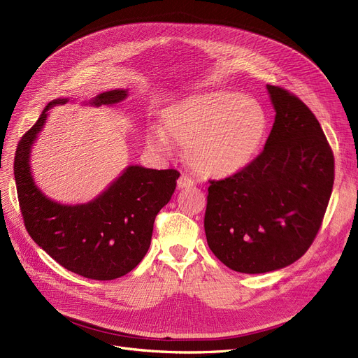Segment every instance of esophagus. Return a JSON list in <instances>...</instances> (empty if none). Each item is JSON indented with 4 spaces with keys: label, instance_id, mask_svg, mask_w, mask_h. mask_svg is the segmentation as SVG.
Returning <instances> with one entry per match:
<instances>
[{
    "label": "esophagus",
    "instance_id": "obj_1",
    "mask_svg": "<svg viewBox=\"0 0 358 358\" xmlns=\"http://www.w3.org/2000/svg\"><path fill=\"white\" fill-rule=\"evenodd\" d=\"M194 185V180L192 178V177H189V176H181L180 178H178V181H177V187H178V190H182V189H190V187H193Z\"/></svg>",
    "mask_w": 358,
    "mask_h": 358
}]
</instances>
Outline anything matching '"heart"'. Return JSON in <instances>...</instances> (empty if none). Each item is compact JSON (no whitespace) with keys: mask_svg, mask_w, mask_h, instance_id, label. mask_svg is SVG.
<instances>
[{"mask_svg":"<svg viewBox=\"0 0 358 358\" xmlns=\"http://www.w3.org/2000/svg\"><path fill=\"white\" fill-rule=\"evenodd\" d=\"M166 131L187 145V158L203 177L227 178L243 171L257 158L266 141L268 117L252 97L216 90L194 94L169 107L164 116ZM148 142L168 150L165 131L152 129Z\"/></svg>","mask_w":358,"mask_h":358,"instance_id":"obj_1","label":"heart"}]
</instances>
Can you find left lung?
I'll use <instances>...</instances> for the list:
<instances>
[{
  "label": "left lung",
  "instance_id": "8db88e82",
  "mask_svg": "<svg viewBox=\"0 0 358 358\" xmlns=\"http://www.w3.org/2000/svg\"><path fill=\"white\" fill-rule=\"evenodd\" d=\"M275 119L264 150L243 171L210 180L204 232L209 248L238 273L287 267L322 224L334 185V154L309 107L267 85Z\"/></svg>",
  "mask_w": 358,
  "mask_h": 358
}]
</instances>
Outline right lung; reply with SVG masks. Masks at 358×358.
<instances>
[{
    "label": "right lung",
    "mask_w": 358,
    "mask_h": 358,
    "mask_svg": "<svg viewBox=\"0 0 358 358\" xmlns=\"http://www.w3.org/2000/svg\"><path fill=\"white\" fill-rule=\"evenodd\" d=\"M126 90H113L90 100L108 106L124 100ZM68 99L50 101L17 145L14 177L24 227L31 239L64 268L91 280H115L134 270L146 255L158 212L171 200L180 173L129 165L97 199L61 204L34 184L30 152L48 110Z\"/></svg>",
    "instance_id": "add662e5"
}]
</instances>
